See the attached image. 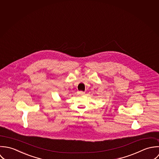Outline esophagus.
<instances>
[{"label": "esophagus", "mask_w": 159, "mask_h": 159, "mask_svg": "<svg viewBox=\"0 0 159 159\" xmlns=\"http://www.w3.org/2000/svg\"><path fill=\"white\" fill-rule=\"evenodd\" d=\"M77 93H78V94H79V95H84L85 94V92H82V91L78 92Z\"/></svg>", "instance_id": "1"}]
</instances>
